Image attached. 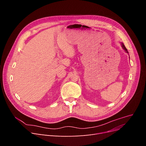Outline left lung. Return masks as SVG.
I'll use <instances>...</instances> for the list:
<instances>
[{
    "instance_id": "obj_1",
    "label": "left lung",
    "mask_w": 146,
    "mask_h": 146,
    "mask_svg": "<svg viewBox=\"0 0 146 146\" xmlns=\"http://www.w3.org/2000/svg\"><path fill=\"white\" fill-rule=\"evenodd\" d=\"M121 47H123V48L125 50V51L127 52V53H129V52L127 51V50L126 49V48L125 47V45H124V44L123 43H122V42H121Z\"/></svg>"
}]
</instances>
